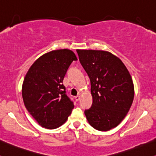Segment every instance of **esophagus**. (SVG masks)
<instances>
[{"mask_svg":"<svg viewBox=\"0 0 156 156\" xmlns=\"http://www.w3.org/2000/svg\"><path fill=\"white\" fill-rule=\"evenodd\" d=\"M80 96L79 95V96H76V97H75V100H76V101H78L79 100H80Z\"/></svg>","mask_w":156,"mask_h":156,"instance_id":"esophagus-1","label":"esophagus"}]
</instances>
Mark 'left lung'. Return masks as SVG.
<instances>
[{
	"instance_id": "8db88e82",
	"label": "left lung",
	"mask_w": 156,
	"mask_h": 156,
	"mask_svg": "<svg viewBox=\"0 0 156 156\" xmlns=\"http://www.w3.org/2000/svg\"><path fill=\"white\" fill-rule=\"evenodd\" d=\"M80 63L90 80L93 103L85 111L94 129L108 131L121 123L134 98L132 77L125 64L111 52L76 50Z\"/></svg>"
}]
</instances>
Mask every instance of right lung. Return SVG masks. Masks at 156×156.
Masks as SVG:
<instances>
[{
    "instance_id": "1",
    "label": "right lung",
    "mask_w": 156,
    "mask_h": 156,
    "mask_svg": "<svg viewBox=\"0 0 156 156\" xmlns=\"http://www.w3.org/2000/svg\"><path fill=\"white\" fill-rule=\"evenodd\" d=\"M73 60L77 58L71 50H54L40 57L26 73L22 85L24 105L43 127L57 128L71 115L74 105L62 81Z\"/></svg>"
}]
</instances>
